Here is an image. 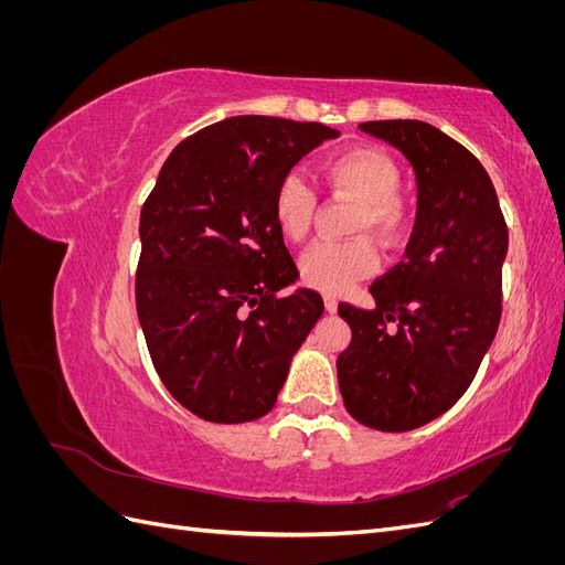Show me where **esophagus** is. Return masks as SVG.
<instances>
[{
    "mask_svg": "<svg viewBox=\"0 0 565 565\" xmlns=\"http://www.w3.org/2000/svg\"><path fill=\"white\" fill-rule=\"evenodd\" d=\"M337 306H339L337 297H332V295L324 297V311H328V313H337Z\"/></svg>",
    "mask_w": 565,
    "mask_h": 565,
    "instance_id": "esophagus-1",
    "label": "esophagus"
}]
</instances>
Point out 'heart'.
Returning a JSON list of instances; mask_svg holds the SVG:
<instances>
[{
  "mask_svg": "<svg viewBox=\"0 0 565 565\" xmlns=\"http://www.w3.org/2000/svg\"><path fill=\"white\" fill-rule=\"evenodd\" d=\"M322 181L355 202L351 233H370L386 247L398 245L409 228V207L398 193L401 169L377 148H349L322 164ZM316 193L303 177L287 174L273 195V218L292 243H303L316 216ZM380 256L367 237L318 243L299 259L301 280L328 295H341L377 268Z\"/></svg>",
  "mask_w": 565,
  "mask_h": 565,
  "instance_id": "heart-1",
  "label": "heart"
}]
</instances>
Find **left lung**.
I'll list each match as a JSON object with an SVG mask.
<instances>
[{
  "mask_svg": "<svg viewBox=\"0 0 565 565\" xmlns=\"http://www.w3.org/2000/svg\"><path fill=\"white\" fill-rule=\"evenodd\" d=\"M358 129L413 164L417 218L405 259L370 287L377 306L339 303L351 328L339 388L353 419L409 431L465 396L498 334L509 231L483 164L448 134L419 119Z\"/></svg>",
  "mask_w": 565,
  "mask_h": 565,
  "instance_id": "obj_1",
  "label": "left lung"
}]
</instances>
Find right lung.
Listing matches in <instances>:
<instances>
[{
    "instance_id": "right-lung-1",
    "label": "right lung",
    "mask_w": 565,
    "mask_h": 565,
    "mask_svg": "<svg viewBox=\"0 0 565 565\" xmlns=\"http://www.w3.org/2000/svg\"><path fill=\"white\" fill-rule=\"evenodd\" d=\"M339 131L241 115L181 141L141 210L136 311L167 391L193 415L243 424L270 413L292 355L322 316L273 218V195Z\"/></svg>"
}]
</instances>
